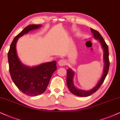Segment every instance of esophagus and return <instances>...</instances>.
Here are the masks:
<instances>
[{"label":"esophagus","mask_w":120,"mask_h":120,"mask_svg":"<svg viewBox=\"0 0 120 120\" xmlns=\"http://www.w3.org/2000/svg\"><path fill=\"white\" fill-rule=\"evenodd\" d=\"M66 64V61H65V60H62L61 59V60H60L58 61V65L60 66H65Z\"/></svg>","instance_id":"obj_1"}]
</instances>
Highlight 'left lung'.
Segmentation results:
<instances>
[{"label":"left lung","instance_id":"left-lung-1","mask_svg":"<svg viewBox=\"0 0 120 120\" xmlns=\"http://www.w3.org/2000/svg\"><path fill=\"white\" fill-rule=\"evenodd\" d=\"M91 32L93 34L94 37L95 39H98L101 44L102 48L104 51V69L103 74H102L101 79L98 81V83L93 88L89 90H84L79 89L75 87L73 84V77H74L75 72L72 70L71 68H68L67 70V79L66 82L68 87L69 89L70 92L75 95L79 97H88L89 95H92L94 93H95L98 89L99 88L101 84H103L104 81L105 77H106L107 74H108L109 71V68L110 62L109 59V49L108 46L102 37L101 34L99 33L96 30H94L92 28H90Z\"/></svg>","mask_w":120,"mask_h":120}]
</instances>
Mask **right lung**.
Returning a JSON list of instances; mask_svg holds the SVG:
<instances>
[{
	"label": "right lung",
	"instance_id": "1",
	"mask_svg": "<svg viewBox=\"0 0 120 120\" xmlns=\"http://www.w3.org/2000/svg\"><path fill=\"white\" fill-rule=\"evenodd\" d=\"M41 26V25H30L26 27L14 38L8 54L9 71L14 83L22 93L32 97L45 92L51 77L57 68L56 63L53 61L36 66H26L19 59L16 47L19 38Z\"/></svg>",
	"mask_w": 120,
	"mask_h": 120
}]
</instances>
